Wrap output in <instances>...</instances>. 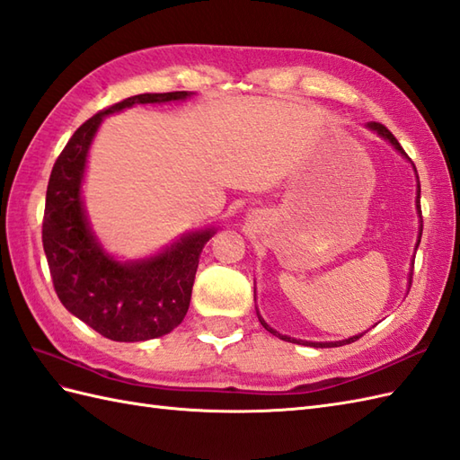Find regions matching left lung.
Returning a JSON list of instances; mask_svg holds the SVG:
<instances>
[{"instance_id":"8db88e82","label":"left lung","mask_w":460,"mask_h":460,"mask_svg":"<svg viewBox=\"0 0 460 460\" xmlns=\"http://www.w3.org/2000/svg\"><path fill=\"white\" fill-rule=\"evenodd\" d=\"M367 127L370 131H375L376 135H380L384 141H388L394 148H396V151L402 155V156H405V158H410L408 155L403 153V148L400 146V143H398V138L394 137L386 127H384L382 123H375V121H370V123H367ZM413 166V164H411ZM413 170H415V166H413ZM415 174H418V170H415ZM418 178V199H415V208H418V213H420V217H421V208H420V194H421V186H420V176H415ZM421 231H423V223H420V234H418V247H420V241H421ZM410 286H411V274H410ZM256 315H259V322H261V325L269 331V333H272V335H276V337H280L282 341H288V343H296V345H307V347H315V349H327V347H341V345H349V343H355V341L358 339V337H362V333L360 335H355V337H349V339H343V341H325V343H315V341H300V339H294V337H288V335H282V333H279V331L276 329H272L269 323L264 322V319L261 317V314H259V309H256Z\"/></svg>"}]
</instances>
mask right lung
I'll return each instance as SVG.
<instances>
[{"instance_id":"1","label":"right lung","mask_w":460,"mask_h":460,"mask_svg":"<svg viewBox=\"0 0 460 460\" xmlns=\"http://www.w3.org/2000/svg\"><path fill=\"white\" fill-rule=\"evenodd\" d=\"M190 92L138 93L90 117L64 146L52 166L42 247L62 305L100 335L135 343L170 333L186 317L201 249L216 229L181 234L155 256L117 261L95 237L82 201L88 151L105 115L137 103H166Z\"/></svg>"}]
</instances>
